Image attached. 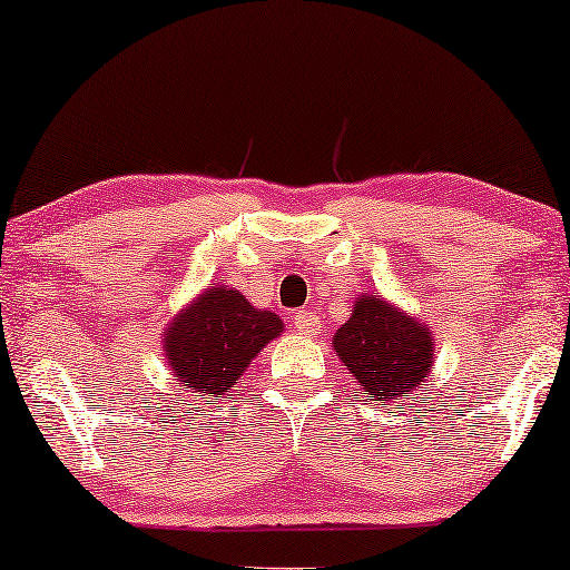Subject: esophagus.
<instances>
[{
    "label": "esophagus",
    "instance_id": "34e87169",
    "mask_svg": "<svg viewBox=\"0 0 570 570\" xmlns=\"http://www.w3.org/2000/svg\"><path fill=\"white\" fill-rule=\"evenodd\" d=\"M295 330H298V334L311 337V334L318 332V316L314 311H298V314H295Z\"/></svg>",
    "mask_w": 570,
    "mask_h": 570
}]
</instances>
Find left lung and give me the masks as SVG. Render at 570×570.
I'll return each mask as SVG.
<instances>
[{"mask_svg":"<svg viewBox=\"0 0 570 570\" xmlns=\"http://www.w3.org/2000/svg\"><path fill=\"white\" fill-rule=\"evenodd\" d=\"M332 345L363 394L376 402L415 400L412 392L425 386L433 363L431 330L379 295L357 298L353 316L340 326Z\"/></svg>","mask_w":570,"mask_h":570,"instance_id":"8db88e82","label":"left lung"}]
</instances>
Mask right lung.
I'll return each mask as SVG.
<instances>
[{"mask_svg": "<svg viewBox=\"0 0 570 570\" xmlns=\"http://www.w3.org/2000/svg\"><path fill=\"white\" fill-rule=\"evenodd\" d=\"M283 332V318L259 311L238 291L209 287L168 326L166 355L194 400L225 394L246 365Z\"/></svg>", "mask_w": 570, "mask_h": 570, "instance_id": "1", "label": "right lung"}]
</instances>
